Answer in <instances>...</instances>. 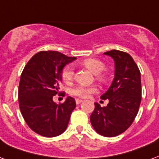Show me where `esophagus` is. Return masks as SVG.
<instances>
[{
    "label": "esophagus",
    "mask_w": 159,
    "mask_h": 159,
    "mask_svg": "<svg viewBox=\"0 0 159 159\" xmlns=\"http://www.w3.org/2000/svg\"><path fill=\"white\" fill-rule=\"evenodd\" d=\"M82 100H81V99H76V103L77 104H81L82 102Z\"/></svg>",
    "instance_id": "1"
}]
</instances>
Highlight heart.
<instances>
[{"mask_svg":"<svg viewBox=\"0 0 159 159\" xmlns=\"http://www.w3.org/2000/svg\"><path fill=\"white\" fill-rule=\"evenodd\" d=\"M83 66L88 68L90 71H92L93 74L97 75V77L99 81H104L105 80V76L101 74L102 71H104L105 69V64L98 60V59H95V58H88L85 59L82 62ZM74 77V70L73 67L70 65L65 66L61 71V78L64 82L68 83L71 82V80L73 79ZM97 92V88L94 87H85V86H77L71 90V94L82 98H85L88 97L89 94L91 93H94Z\"/></svg>","mask_w":159,"mask_h":159,"instance_id":"1","label":"heart"}]
</instances>
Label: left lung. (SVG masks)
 Masks as SVG:
<instances>
[{"label":"left lung","instance_id":"obj_1","mask_svg":"<svg viewBox=\"0 0 159 159\" xmlns=\"http://www.w3.org/2000/svg\"><path fill=\"white\" fill-rule=\"evenodd\" d=\"M103 54L114 61V78L101 96L102 100H108V104L102 107L95 102L90 120L97 133L111 138L125 132L138 114L142 97L141 73L128 53L111 50Z\"/></svg>","mask_w":159,"mask_h":159}]
</instances>
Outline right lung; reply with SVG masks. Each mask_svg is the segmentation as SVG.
<instances>
[{
	"label": "right lung",
	"mask_w": 159,
	"mask_h": 159,
	"mask_svg": "<svg viewBox=\"0 0 159 159\" xmlns=\"http://www.w3.org/2000/svg\"><path fill=\"white\" fill-rule=\"evenodd\" d=\"M54 51L36 53L20 75L18 100L24 120L31 130L46 138L60 135L66 130L76 102L67 97L61 104L53 101L59 93L61 71L76 60Z\"/></svg>",
	"instance_id": "1"
}]
</instances>
